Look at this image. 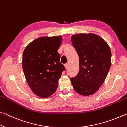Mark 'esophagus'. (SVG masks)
<instances>
[{"mask_svg":"<svg viewBox=\"0 0 127 127\" xmlns=\"http://www.w3.org/2000/svg\"><path fill=\"white\" fill-rule=\"evenodd\" d=\"M65 68H66V69H67V68H68V64H65Z\"/></svg>","mask_w":127,"mask_h":127,"instance_id":"esophagus-1","label":"esophagus"}]
</instances>
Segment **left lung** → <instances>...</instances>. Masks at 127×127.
Returning a JSON list of instances; mask_svg holds the SVG:
<instances>
[{
  "instance_id": "left-lung-1",
  "label": "left lung",
  "mask_w": 127,
  "mask_h": 127,
  "mask_svg": "<svg viewBox=\"0 0 127 127\" xmlns=\"http://www.w3.org/2000/svg\"><path fill=\"white\" fill-rule=\"evenodd\" d=\"M79 59V71L71 78L74 90L82 95H92L104 82L111 65L109 45L98 35L79 34L71 36Z\"/></svg>"
}]
</instances>
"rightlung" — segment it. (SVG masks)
Masks as SVG:
<instances>
[{
	"instance_id": "obj_1",
	"label": "right lung",
	"mask_w": 127,
	"mask_h": 127,
	"mask_svg": "<svg viewBox=\"0 0 127 127\" xmlns=\"http://www.w3.org/2000/svg\"><path fill=\"white\" fill-rule=\"evenodd\" d=\"M62 38L40 37L29 43L23 52L22 68L26 81L32 92L41 98L55 92L65 70L57 52Z\"/></svg>"
}]
</instances>
